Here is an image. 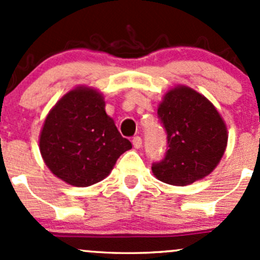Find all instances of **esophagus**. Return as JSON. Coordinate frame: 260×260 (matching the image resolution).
I'll return each instance as SVG.
<instances>
[{"instance_id":"1","label":"esophagus","mask_w":260,"mask_h":260,"mask_svg":"<svg viewBox=\"0 0 260 260\" xmlns=\"http://www.w3.org/2000/svg\"><path fill=\"white\" fill-rule=\"evenodd\" d=\"M132 143H133V147H135V148H140L141 146H142V138L141 137H135L132 140Z\"/></svg>"}]
</instances>
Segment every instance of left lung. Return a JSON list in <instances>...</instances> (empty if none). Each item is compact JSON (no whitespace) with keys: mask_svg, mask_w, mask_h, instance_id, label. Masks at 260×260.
Listing matches in <instances>:
<instances>
[{"mask_svg":"<svg viewBox=\"0 0 260 260\" xmlns=\"http://www.w3.org/2000/svg\"><path fill=\"white\" fill-rule=\"evenodd\" d=\"M157 114L167 132L169 149L152 172L174 186L191 185L210 175L224 156L228 128L214 104L186 85L167 90Z\"/></svg>","mask_w":260,"mask_h":260,"instance_id":"obj_1","label":"left lung"}]
</instances>
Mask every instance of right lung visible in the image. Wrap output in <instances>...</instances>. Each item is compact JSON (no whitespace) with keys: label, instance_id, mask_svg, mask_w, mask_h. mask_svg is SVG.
<instances>
[{"label":"right lung","instance_id":"right-lung-1","mask_svg":"<svg viewBox=\"0 0 260 260\" xmlns=\"http://www.w3.org/2000/svg\"><path fill=\"white\" fill-rule=\"evenodd\" d=\"M39 147L50 171L77 187L104 180L132 143L106 113L103 94L91 86L72 89L50 109Z\"/></svg>","mask_w":260,"mask_h":260}]
</instances>
